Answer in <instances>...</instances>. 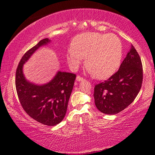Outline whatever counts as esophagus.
Instances as JSON below:
<instances>
[{
    "label": "esophagus",
    "mask_w": 155,
    "mask_h": 155,
    "mask_svg": "<svg viewBox=\"0 0 155 155\" xmlns=\"http://www.w3.org/2000/svg\"><path fill=\"white\" fill-rule=\"evenodd\" d=\"M83 80H84V78L83 77H80V76H77V81H83Z\"/></svg>",
    "instance_id": "esophagus-1"
}]
</instances>
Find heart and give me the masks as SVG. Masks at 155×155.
Returning <instances> with one entry per match:
<instances>
[{"label": "heart", "instance_id": "1", "mask_svg": "<svg viewBox=\"0 0 155 155\" xmlns=\"http://www.w3.org/2000/svg\"><path fill=\"white\" fill-rule=\"evenodd\" d=\"M122 43L114 34L84 33L77 36L68 51L70 66L77 68L86 58L85 65L99 79H105L114 74L122 59Z\"/></svg>", "mask_w": 155, "mask_h": 155}]
</instances>
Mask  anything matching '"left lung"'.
<instances>
[{
	"label": "left lung",
	"instance_id": "8db88e82",
	"mask_svg": "<svg viewBox=\"0 0 155 155\" xmlns=\"http://www.w3.org/2000/svg\"><path fill=\"white\" fill-rule=\"evenodd\" d=\"M142 81V64L138 52L132 45L118 71L95 85L94 97L97 109L109 115L123 111L135 99Z\"/></svg>",
	"mask_w": 155,
	"mask_h": 155
}]
</instances>
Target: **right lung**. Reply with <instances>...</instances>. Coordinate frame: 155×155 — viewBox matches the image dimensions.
I'll use <instances>...</instances> for the list:
<instances>
[{"instance_id":"1","label":"right lung","mask_w":155,"mask_h":155,"mask_svg":"<svg viewBox=\"0 0 155 155\" xmlns=\"http://www.w3.org/2000/svg\"><path fill=\"white\" fill-rule=\"evenodd\" d=\"M50 41L43 39L25 52L15 72V88L21 105L31 117L44 125L55 126L66 114L76 74L59 71L49 83L38 85L26 80L22 72L23 65L33 52Z\"/></svg>"}]
</instances>
